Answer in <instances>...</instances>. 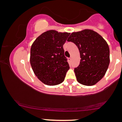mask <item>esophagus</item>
I'll list each match as a JSON object with an SVG mask.
<instances>
[{
    "mask_svg": "<svg viewBox=\"0 0 122 122\" xmlns=\"http://www.w3.org/2000/svg\"><path fill=\"white\" fill-rule=\"evenodd\" d=\"M68 61H69L70 62L71 61V58H68Z\"/></svg>",
    "mask_w": 122,
    "mask_h": 122,
    "instance_id": "1",
    "label": "esophagus"
}]
</instances>
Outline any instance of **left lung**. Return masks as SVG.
I'll use <instances>...</instances> for the list:
<instances>
[{
	"label": "left lung",
	"mask_w": 122,
	"mask_h": 122,
	"mask_svg": "<svg viewBox=\"0 0 122 122\" xmlns=\"http://www.w3.org/2000/svg\"><path fill=\"white\" fill-rule=\"evenodd\" d=\"M67 41L76 44L80 52V65L74 70L77 81L85 86L95 85L105 75L110 62L107 42L91 29L72 32Z\"/></svg>",
	"instance_id": "obj_1"
}]
</instances>
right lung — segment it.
Here are the masks:
<instances>
[{"label": "right lung", "mask_w": 122, "mask_h": 122, "mask_svg": "<svg viewBox=\"0 0 122 122\" xmlns=\"http://www.w3.org/2000/svg\"><path fill=\"white\" fill-rule=\"evenodd\" d=\"M70 34L48 30L37 37L32 44L31 66L39 80L46 85H57L65 80L70 66L64 55L63 45Z\"/></svg>", "instance_id": "1"}]
</instances>
